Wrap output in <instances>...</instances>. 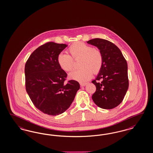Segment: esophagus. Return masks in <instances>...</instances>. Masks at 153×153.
<instances>
[{
  "label": "esophagus",
  "mask_w": 153,
  "mask_h": 153,
  "mask_svg": "<svg viewBox=\"0 0 153 153\" xmlns=\"http://www.w3.org/2000/svg\"><path fill=\"white\" fill-rule=\"evenodd\" d=\"M80 85H81V86L84 87V86H85L87 85V83H80Z\"/></svg>",
  "instance_id": "1"
}]
</instances>
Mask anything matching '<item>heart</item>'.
Wrapping results in <instances>:
<instances>
[{
    "mask_svg": "<svg viewBox=\"0 0 153 153\" xmlns=\"http://www.w3.org/2000/svg\"><path fill=\"white\" fill-rule=\"evenodd\" d=\"M68 54L60 53L57 62L61 69L69 72L73 69L75 60L81 59L79 70L73 71L70 77L80 82H85L91 78L93 72L97 73L102 68V56L100 51L83 42H76L68 48Z\"/></svg>",
    "mask_w": 153,
    "mask_h": 153,
    "instance_id": "heart-1",
    "label": "heart"
}]
</instances>
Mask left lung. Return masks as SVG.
<instances>
[{
  "mask_svg": "<svg viewBox=\"0 0 153 153\" xmlns=\"http://www.w3.org/2000/svg\"><path fill=\"white\" fill-rule=\"evenodd\" d=\"M87 42L97 47L102 56V68L92 81L97 88L93 100L102 109H111L120 104L128 88L127 62L120 49L111 42L96 38Z\"/></svg>",
  "mask_w": 153,
  "mask_h": 153,
  "instance_id": "1",
  "label": "left lung"
}]
</instances>
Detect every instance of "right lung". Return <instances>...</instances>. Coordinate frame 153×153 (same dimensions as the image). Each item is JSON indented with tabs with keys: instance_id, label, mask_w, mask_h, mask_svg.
Listing matches in <instances>:
<instances>
[{
	"instance_id": "add662e5",
	"label": "right lung",
	"mask_w": 153,
	"mask_h": 153,
	"mask_svg": "<svg viewBox=\"0 0 153 153\" xmlns=\"http://www.w3.org/2000/svg\"><path fill=\"white\" fill-rule=\"evenodd\" d=\"M68 45L49 42L39 46L25 65L26 89L34 105L44 113L56 116L67 110L80 88L75 80L65 81L58 56Z\"/></svg>"
}]
</instances>
